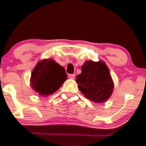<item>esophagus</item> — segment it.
<instances>
[{"instance_id":"34e87169","label":"esophagus","mask_w":146,"mask_h":146,"mask_svg":"<svg viewBox=\"0 0 146 146\" xmlns=\"http://www.w3.org/2000/svg\"><path fill=\"white\" fill-rule=\"evenodd\" d=\"M75 76H76V75L75 74H69L68 75V78L70 79H74Z\"/></svg>"}]
</instances>
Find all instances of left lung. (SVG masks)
<instances>
[{"instance_id":"8db88e82","label":"left lung","mask_w":146,"mask_h":146,"mask_svg":"<svg viewBox=\"0 0 146 146\" xmlns=\"http://www.w3.org/2000/svg\"><path fill=\"white\" fill-rule=\"evenodd\" d=\"M81 71L76 76V82L85 98L96 103L108 100L112 94L114 82L105 63L86 61Z\"/></svg>"}]
</instances>
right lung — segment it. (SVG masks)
<instances>
[{
	"instance_id": "right-lung-1",
	"label": "right lung",
	"mask_w": 146,
	"mask_h": 146,
	"mask_svg": "<svg viewBox=\"0 0 146 146\" xmlns=\"http://www.w3.org/2000/svg\"><path fill=\"white\" fill-rule=\"evenodd\" d=\"M67 79L65 69L53 59H44L32 72L30 84L36 92L48 96L59 89Z\"/></svg>"
}]
</instances>
